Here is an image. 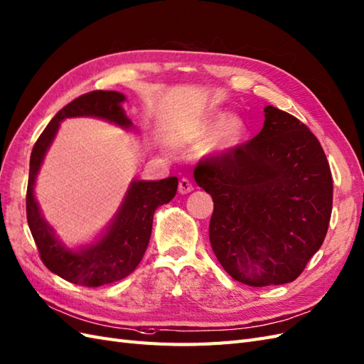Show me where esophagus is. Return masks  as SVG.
<instances>
[{
	"instance_id": "1",
	"label": "esophagus",
	"mask_w": 364,
	"mask_h": 364,
	"mask_svg": "<svg viewBox=\"0 0 364 364\" xmlns=\"http://www.w3.org/2000/svg\"><path fill=\"white\" fill-rule=\"evenodd\" d=\"M193 191V184L188 178H181L178 183V192L180 193H189Z\"/></svg>"
}]
</instances>
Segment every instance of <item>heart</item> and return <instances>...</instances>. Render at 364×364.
Returning a JSON list of instances; mask_svg holds the SVG:
<instances>
[{
	"label": "heart",
	"mask_w": 364,
	"mask_h": 364,
	"mask_svg": "<svg viewBox=\"0 0 364 364\" xmlns=\"http://www.w3.org/2000/svg\"><path fill=\"white\" fill-rule=\"evenodd\" d=\"M215 132L216 137L213 146L220 151H228L236 148L244 140L247 127L240 117H227L225 114H221L209 124L205 136Z\"/></svg>",
	"instance_id": "obj_1"
}]
</instances>
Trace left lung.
<instances>
[{
	"mask_svg": "<svg viewBox=\"0 0 364 364\" xmlns=\"http://www.w3.org/2000/svg\"><path fill=\"white\" fill-rule=\"evenodd\" d=\"M264 128L200 160L196 184L212 195L209 237L225 272L248 287L296 280L325 241L332 175L305 123L265 107Z\"/></svg>",
	"mask_w": 364,
	"mask_h": 364,
	"instance_id": "obj_1",
	"label": "left lung"
}]
</instances>
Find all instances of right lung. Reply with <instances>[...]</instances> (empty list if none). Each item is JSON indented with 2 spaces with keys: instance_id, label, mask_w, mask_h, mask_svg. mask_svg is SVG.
<instances>
[{
  "instance_id": "obj_1",
  "label": "right lung",
  "mask_w": 364,
  "mask_h": 364,
  "mask_svg": "<svg viewBox=\"0 0 364 364\" xmlns=\"http://www.w3.org/2000/svg\"><path fill=\"white\" fill-rule=\"evenodd\" d=\"M123 100L124 96L117 91L96 90L79 96L51 119L30 155L26 210L39 257L51 273L82 287L95 288L117 282L137 268L149 244L155 209L169 203L178 188L176 176L159 181H134L116 220L96 244L73 252L58 242L53 228L41 215L33 186L44 155L56 136L59 122L67 117L92 116L129 128L132 123L120 107Z\"/></svg>"
}]
</instances>
